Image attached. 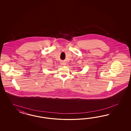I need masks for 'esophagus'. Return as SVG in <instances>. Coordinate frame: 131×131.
<instances>
[{
  "mask_svg": "<svg viewBox=\"0 0 131 131\" xmlns=\"http://www.w3.org/2000/svg\"><path fill=\"white\" fill-rule=\"evenodd\" d=\"M61 64H62V65H66V63H64V62H62Z\"/></svg>",
  "mask_w": 131,
  "mask_h": 131,
  "instance_id": "esophagus-1",
  "label": "esophagus"
}]
</instances>
